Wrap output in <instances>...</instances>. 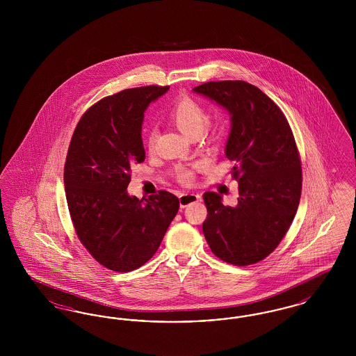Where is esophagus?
Instances as JSON below:
<instances>
[{"label":"esophagus","instance_id":"obj_1","mask_svg":"<svg viewBox=\"0 0 356 356\" xmlns=\"http://www.w3.org/2000/svg\"><path fill=\"white\" fill-rule=\"evenodd\" d=\"M199 200H202V196L196 195V193H180L179 195V202H180L181 208H186L188 204L195 203Z\"/></svg>","mask_w":356,"mask_h":356}]
</instances>
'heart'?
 <instances>
[{"label":"heart","mask_w":356,"mask_h":356,"mask_svg":"<svg viewBox=\"0 0 356 356\" xmlns=\"http://www.w3.org/2000/svg\"><path fill=\"white\" fill-rule=\"evenodd\" d=\"M170 121L184 134L191 136L202 134L207 124V113L203 106L191 97H181L173 102L168 111ZM180 179L188 181L191 179L189 170H180Z\"/></svg>","instance_id":"obj_1"}]
</instances>
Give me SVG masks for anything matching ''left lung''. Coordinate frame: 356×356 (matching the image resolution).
<instances>
[{
    "label": "left lung",
    "instance_id": "obj_1",
    "mask_svg": "<svg viewBox=\"0 0 356 356\" xmlns=\"http://www.w3.org/2000/svg\"><path fill=\"white\" fill-rule=\"evenodd\" d=\"M193 92L229 113L225 156L235 163V207L205 192L203 234L221 260L248 266L267 257L287 234L302 192V164L286 116L257 86L245 81H211Z\"/></svg>",
    "mask_w": 356,
    "mask_h": 356
}]
</instances>
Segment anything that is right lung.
<instances>
[{"label": "right lung", "mask_w": 356, "mask_h": 356, "mask_svg": "<svg viewBox=\"0 0 356 356\" xmlns=\"http://www.w3.org/2000/svg\"><path fill=\"white\" fill-rule=\"evenodd\" d=\"M170 86H141L105 97L79 121L64 168L77 236L104 267L134 271L160 247L179 211L167 191L138 200L127 191L132 167L145 160L144 112Z\"/></svg>", "instance_id": "right-lung-1"}]
</instances>
